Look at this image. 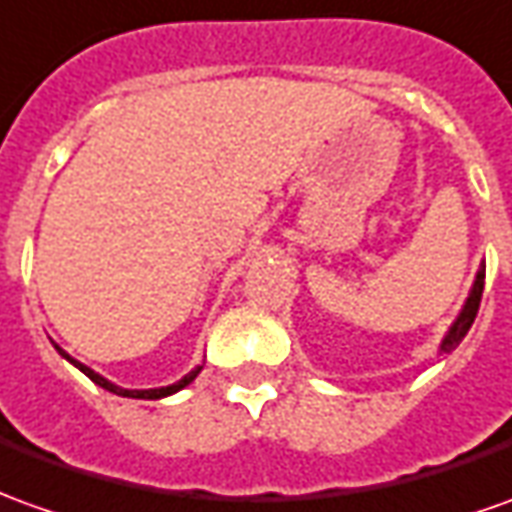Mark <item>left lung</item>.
Segmentation results:
<instances>
[{
	"label": "left lung",
	"mask_w": 512,
	"mask_h": 512,
	"mask_svg": "<svg viewBox=\"0 0 512 512\" xmlns=\"http://www.w3.org/2000/svg\"><path fill=\"white\" fill-rule=\"evenodd\" d=\"M482 290H485V267H482V270L477 273L474 290H471V295H468L463 312H460V317L454 320V326H451L449 334H446V340L440 343V351H443V354H449L451 348H457V345H460V340H463L465 334H468V329H471V323H474V317H477V312H479Z\"/></svg>",
	"instance_id": "8db88e82"
}]
</instances>
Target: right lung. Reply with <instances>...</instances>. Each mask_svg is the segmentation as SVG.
Instances as JSON below:
<instances>
[{"label": "right lung", "mask_w": 512, "mask_h": 512, "mask_svg": "<svg viewBox=\"0 0 512 512\" xmlns=\"http://www.w3.org/2000/svg\"><path fill=\"white\" fill-rule=\"evenodd\" d=\"M58 351H61V348H58ZM61 354H63V351H61ZM63 357L69 359L74 368L83 370V373H86L88 379H91L94 384H100V387H105L108 393H116V396H125V398H164V396H172V393H178V390H181V387H186L189 382H195V376L200 373V370H203V365H197L192 373H186V376H183L181 382L169 384V387H155V390H125V387H116V384H111L108 379H102L100 373H94V370L86 368L83 362H77V359H72L69 354H63Z\"/></svg>", "instance_id": "add662e5"}]
</instances>
